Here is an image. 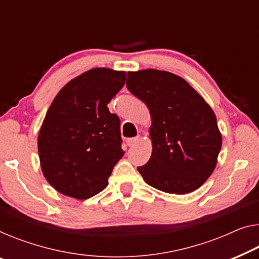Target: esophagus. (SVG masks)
Instances as JSON below:
<instances>
[{"label":"esophagus","instance_id":"obj_1","mask_svg":"<svg viewBox=\"0 0 259 259\" xmlns=\"http://www.w3.org/2000/svg\"><path fill=\"white\" fill-rule=\"evenodd\" d=\"M140 141H141V136L128 138V140H126V144H128V146H134V145H136Z\"/></svg>","mask_w":259,"mask_h":259}]
</instances>
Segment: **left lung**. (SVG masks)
Listing matches in <instances>:
<instances>
[{"mask_svg": "<svg viewBox=\"0 0 259 259\" xmlns=\"http://www.w3.org/2000/svg\"><path fill=\"white\" fill-rule=\"evenodd\" d=\"M126 87L149 108L152 153L137 167L145 183L187 194L206 183L218 163L222 136L213 109L186 80L149 68L128 72Z\"/></svg>", "mask_w": 259, "mask_h": 259, "instance_id": "obj_1", "label": "left lung"}]
</instances>
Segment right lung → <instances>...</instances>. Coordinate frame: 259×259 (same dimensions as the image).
Returning <instances> with one entry per match:
<instances>
[{
	"mask_svg": "<svg viewBox=\"0 0 259 259\" xmlns=\"http://www.w3.org/2000/svg\"><path fill=\"white\" fill-rule=\"evenodd\" d=\"M125 72L99 67L72 79L50 106L38 135L48 183L78 200L105 190L124 154L119 118L107 105L124 86Z\"/></svg>",
	"mask_w": 259,
	"mask_h": 259,
	"instance_id": "1",
	"label": "right lung"
}]
</instances>
